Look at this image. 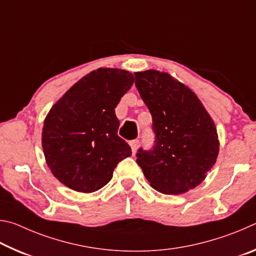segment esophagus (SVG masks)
Segmentation results:
<instances>
[{
	"label": "esophagus",
	"mask_w": 256,
	"mask_h": 256,
	"mask_svg": "<svg viewBox=\"0 0 256 256\" xmlns=\"http://www.w3.org/2000/svg\"><path fill=\"white\" fill-rule=\"evenodd\" d=\"M130 144H131V148H132L133 154H136L138 146H140V140H132L131 142H130Z\"/></svg>",
	"instance_id": "esophagus-1"
}]
</instances>
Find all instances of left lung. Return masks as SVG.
<instances>
[{"label": "left lung", "mask_w": 256, "mask_h": 256, "mask_svg": "<svg viewBox=\"0 0 256 256\" xmlns=\"http://www.w3.org/2000/svg\"><path fill=\"white\" fill-rule=\"evenodd\" d=\"M134 76L154 134L149 150H138L136 162L158 192H188L206 178L218 157L214 120L196 94L167 73L149 70Z\"/></svg>", "instance_id": "left-lung-1"}]
</instances>
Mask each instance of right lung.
Here are the masks:
<instances>
[{"instance_id": "obj_1", "label": "right lung", "mask_w": 256, "mask_h": 256, "mask_svg": "<svg viewBox=\"0 0 256 256\" xmlns=\"http://www.w3.org/2000/svg\"><path fill=\"white\" fill-rule=\"evenodd\" d=\"M133 82L125 70L98 68L50 108L42 142L46 162L60 183L78 192H94L112 180L120 160L132 154L118 136L115 108Z\"/></svg>"}]
</instances>
